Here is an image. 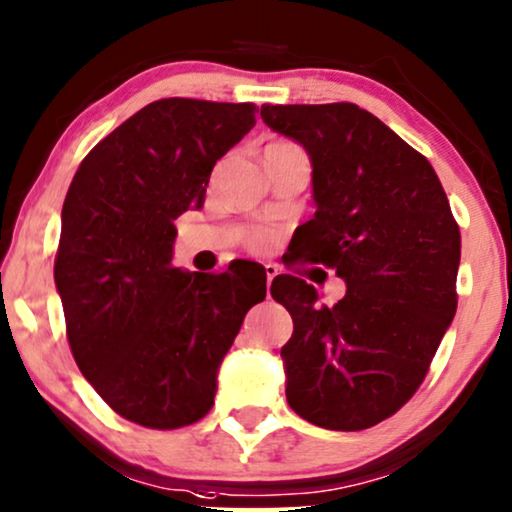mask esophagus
<instances>
[{"mask_svg":"<svg viewBox=\"0 0 512 512\" xmlns=\"http://www.w3.org/2000/svg\"><path fill=\"white\" fill-rule=\"evenodd\" d=\"M277 275H280V268H277L275 263H265V277H268V284L275 280Z\"/></svg>","mask_w":512,"mask_h":512,"instance_id":"1","label":"esophagus"}]
</instances>
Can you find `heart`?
I'll return each instance as SVG.
<instances>
[{"label": "heart", "mask_w": 512, "mask_h": 512, "mask_svg": "<svg viewBox=\"0 0 512 512\" xmlns=\"http://www.w3.org/2000/svg\"><path fill=\"white\" fill-rule=\"evenodd\" d=\"M268 244H270V232L268 230H254L249 235V247L263 249V247H268Z\"/></svg>", "instance_id": "b5f03b06"}]
</instances>
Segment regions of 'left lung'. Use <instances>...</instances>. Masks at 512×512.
Segmentation results:
<instances>
[{"instance_id": "8db88e82", "label": "left lung", "mask_w": 512, "mask_h": 512, "mask_svg": "<svg viewBox=\"0 0 512 512\" xmlns=\"http://www.w3.org/2000/svg\"><path fill=\"white\" fill-rule=\"evenodd\" d=\"M261 117L313 164L317 211L296 254L348 287L327 308L313 284L272 280L294 320L287 402L320 428H371L416 393L454 320L459 225L428 159L355 103L261 105Z\"/></svg>"}]
</instances>
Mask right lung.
I'll return each instance as SVG.
<instances>
[{
    "mask_svg": "<svg viewBox=\"0 0 512 512\" xmlns=\"http://www.w3.org/2000/svg\"><path fill=\"white\" fill-rule=\"evenodd\" d=\"M254 103L162 98L96 145L72 178L53 280L70 350L98 395L138 426L209 414L218 367L265 298L258 263L174 268V221L202 209L214 164L256 124Z\"/></svg>",
    "mask_w": 512,
    "mask_h": 512,
    "instance_id": "obj_1",
    "label": "right lung"
}]
</instances>
